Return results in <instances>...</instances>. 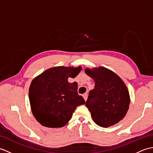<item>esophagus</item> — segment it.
<instances>
[{
  "instance_id": "1",
  "label": "esophagus",
  "mask_w": 153,
  "mask_h": 153,
  "mask_svg": "<svg viewBox=\"0 0 153 153\" xmlns=\"http://www.w3.org/2000/svg\"><path fill=\"white\" fill-rule=\"evenodd\" d=\"M83 97L84 99H85V101H86L87 99V93H85V94H83Z\"/></svg>"
}]
</instances>
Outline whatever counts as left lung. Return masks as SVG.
Returning a JSON list of instances; mask_svg holds the SVG:
<instances>
[{
    "mask_svg": "<svg viewBox=\"0 0 153 153\" xmlns=\"http://www.w3.org/2000/svg\"><path fill=\"white\" fill-rule=\"evenodd\" d=\"M85 71L95 84L85 102L93 120L103 128L116 124L126 116L130 103L125 83L118 75L106 68H86Z\"/></svg>",
    "mask_w": 153,
    "mask_h": 153,
    "instance_id": "obj_1",
    "label": "left lung"
}]
</instances>
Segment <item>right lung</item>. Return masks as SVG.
Segmentation results:
<instances>
[{"label": "right lung", "mask_w": 153, "mask_h": 153, "mask_svg": "<svg viewBox=\"0 0 153 153\" xmlns=\"http://www.w3.org/2000/svg\"><path fill=\"white\" fill-rule=\"evenodd\" d=\"M82 67L57 66L43 71L32 81L29 99L34 117L42 126L61 128L70 121L77 106L85 104L78 95L77 83H69Z\"/></svg>", "instance_id": "add662e5"}]
</instances>
